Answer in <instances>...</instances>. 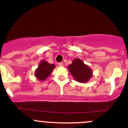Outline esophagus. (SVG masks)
<instances>
[{
	"instance_id": "34e87169",
	"label": "esophagus",
	"mask_w": 128,
	"mask_h": 128,
	"mask_svg": "<svg viewBox=\"0 0 128 128\" xmlns=\"http://www.w3.org/2000/svg\"><path fill=\"white\" fill-rule=\"evenodd\" d=\"M58 64V66H63V63L62 62H59Z\"/></svg>"
}]
</instances>
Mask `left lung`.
<instances>
[{"label": "left lung", "instance_id": "left-lung-1", "mask_svg": "<svg viewBox=\"0 0 128 128\" xmlns=\"http://www.w3.org/2000/svg\"><path fill=\"white\" fill-rule=\"evenodd\" d=\"M68 70L75 79L79 82H87L92 76L91 69L78 58L73 61V63L69 66Z\"/></svg>", "mask_w": 128, "mask_h": 128}]
</instances>
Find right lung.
I'll use <instances>...</instances> for the list:
<instances>
[{"label": "right lung", "mask_w": 128, "mask_h": 128, "mask_svg": "<svg viewBox=\"0 0 128 128\" xmlns=\"http://www.w3.org/2000/svg\"><path fill=\"white\" fill-rule=\"evenodd\" d=\"M55 65L42 60L35 71V76L40 80L46 79L55 68Z\"/></svg>", "instance_id": "add662e5"}]
</instances>
